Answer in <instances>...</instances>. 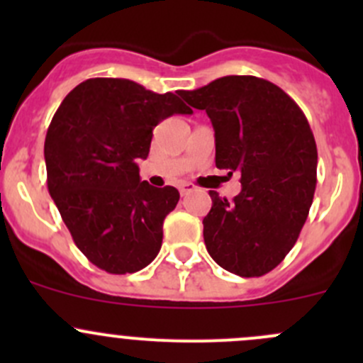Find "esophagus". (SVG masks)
Masks as SVG:
<instances>
[{"instance_id":"1","label":"esophagus","mask_w":363,"mask_h":363,"mask_svg":"<svg viewBox=\"0 0 363 363\" xmlns=\"http://www.w3.org/2000/svg\"><path fill=\"white\" fill-rule=\"evenodd\" d=\"M195 189V186L189 184V182H184V184L179 186V191H181V195H188L189 191H193Z\"/></svg>"}]
</instances>
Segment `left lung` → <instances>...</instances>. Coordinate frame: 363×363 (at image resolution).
I'll list each match as a JSON object with an SVG mask.
<instances>
[{
    "label": "left lung",
    "instance_id": "left-lung-1",
    "mask_svg": "<svg viewBox=\"0 0 363 363\" xmlns=\"http://www.w3.org/2000/svg\"><path fill=\"white\" fill-rule=\"evenodd\" d=\"M179 94L211 117L216 167L237 172L242 184L233 200L208 191L205 247L228 272L263 276L295 246L313 203L318 149L309 123L281 87L252 75Z\"/></svg>",
    "mask_w": 363,
    "mask_h": 363
}]
</instances>
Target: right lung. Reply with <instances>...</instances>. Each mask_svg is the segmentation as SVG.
<instances>
[{
    "label": "right lung",
    "instance_id": "right-lung-1",
    "mask_svg": "<svg viewBox=\"0 0 363 363\" xmlns=\"http://www.w3.org/2000/svg\"><path fill=\"white\" fill-rule=\"evenodd\" d=\"M191 108L126 79H87L54 113L45 137L47 188L75 246L108 274H131L156 258L163 221L179 202L172 186L140 181L152 130Z\"/></svg>",
    "mask_w": 363,
    "mask_h": 363
}]
</instances>
